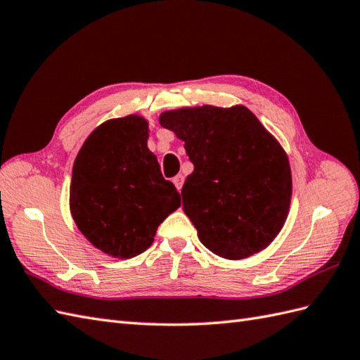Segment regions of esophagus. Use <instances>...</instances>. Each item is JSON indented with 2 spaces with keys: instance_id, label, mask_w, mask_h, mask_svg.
Returning <instances> with one entry per match:
<instances>
[{
  "instance_id": "esophagus-1",
  "label": "esophagus",
  "mask_w": 360,
  "mask_h": 360,
  "mask_svg": "<svg viewBox=\"0 0 360 360\" xmlns=\"http://www.w3.org/2000/svg\"><path fill=\"white\" fill-rule=\"evenodd\" d=\"M173 184H174V186H176L178 190H181L182 188V184H184V176H182V174H176V176L173 178Z\"/></svg>"
}]
</instances>
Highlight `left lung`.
<instances>
[{
	"instance_id": "left-lung-1",
	"label": "left lung",
	"mask_w": 360,
	"mask_h": 360,
	"mask_svg": "<svg viewBox=\"0 0 360 360\" xmlns=\"http://www.w3.org/2000/svg\"><path fill=\"white\" fill-rule=\"evenodd\" d=\"M160 122L186 144L195 170L181 196L202 244L238 261L281 231L291 199L288 158L244 105L165 112Z\"/></svg>"
}]
</instances>
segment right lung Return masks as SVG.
Returning <instances> with one entry per match:
<instances>
[{
    "label": "right lung",
    "mask_w": 360,
    "mask_h": 360,
    "mask_svg": "<svg viewBox=\"0 0 360 360\" xmlns=\"http://www.w3.org/2000/svg\"><path fill=\"white\" fill-rule=\"evenodd\" d=\"M147 138L148 125L141 116L110 120L91 131L73 164V221L91 244L113 257L146 252L160 224L181 205Z\"/></svg>",
    "instance_id": "1"
}]
</instances>
